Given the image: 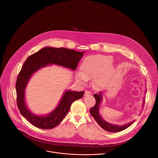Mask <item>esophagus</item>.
Returning <instances> with one entry per match:
<instances>
[{"mask_svg": "<svg viewBox=\"0 0 158 158\" xmlns=\"http://www.w3.org/2000/svg\"><path fill=\"white\" fill-rule=\"evenodd\" d=\"M85 96H88V95H91V91H85Z\"/></svg>", "mask_w": 158, "mask_h": 158, "instance_id": "1", "label": "esophagus"}]
</instances>
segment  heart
Wrapping results in <instances>:
<instances>
[{
  "instance_id": "heart-1",
  "label": "heart",
  "mask_w": 158,
  "mask_h": 158,
  "mask_svg": "<svg viewBox=\"0 0 158 158\" xmlns=\"http://www.w3.org/2000/svg\"><path fill=\"white\" fill-rule=\"evenodd\" d=\"M110 61V57L102 55L90 56L86 57L81 66L82 72L77 74L78 79L85 82L86 80L99 76L105 70Z\"/></svg>"
}]
</instances>
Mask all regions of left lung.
<instances>
[{
	"label": "left lung",
	"mask_w": 158,
	"mask_h": 158,
	"mask_svg": "<svg viewBox=\"0 0 158 158\" xmlns=\"http://www.w3.org/2000/svg\"><path fill=\"white\" fill-rule=\"evenodd\" d=\"M101 94H102V92H99V94H94V97L96 99V104L94 107H93L92 108H91V109H90V114H91V116L94 118L95 121L98 123V124L105 131L108 132H119L130 126L133 123L134 121L132 123L126 124L125 125L119 126V125H115V124L109 123L106 121H104L101 118L99 114V106L102 99V97ZM144 102V101H143V103Z\"/></svg>",
	"instance_id": "left-lung-1"
}]
</instances>
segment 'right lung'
<instances>
[{
  "mask_svg": "<svg viewBox=\"0 0 158 158\" xmlns=\"http://www.w3.org/2000/svg\"><path fill=\"white\" fill-rule=\"evenodd\" d=\"M84 52L63 48L46 47L26 59L16 81L17 104L21 114L33 126L43 129H50L57 126L68 113L72 103L82 98L84 92L66 91L57 107L51 113L46 116L35 115L28 109L25 102V91L32 74L50 64L60 65L75 71Z\"/></svg>",
  "mask_w": 158,
  "mask_h": 158,
  "instance_id": "obj_1",
  "label": "right lung"
}]
</instances>
